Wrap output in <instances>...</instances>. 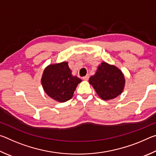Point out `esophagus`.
<instances>
[{
    "label": "esophagus",
    "mask_w": 156,
    "mask_h": 156,
    "mask_svg": "<svg viewBox=\"0 0 156 156\" xmlns=\"http://www.w3.org/2000/svg\"><path fill=\"white\" fill-rule=\"evenodd\" d=\"M89 75H87L84 76V77H83V80H89Z\"/></svg>",
    "instance_id": "esophagus-1"
}]
</instances>
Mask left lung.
Returning <instances> with one entry per match:
<instances>
[{
  "instance_id": "1",
  "label": "left lung",
  "mask_w": 156,
  "mask_h": 156,
  "mask_svg": "<svg viewBox=\"0 0 156 156\" xmlns=\"http://www.w3.org/2000/svg\"><path fill=\"white\" fill-rule=\"evenodd\" d=\"M97 94L102 100H109L122 94L125 85V78L120 69L115 65L102 62L96 73L89 79Z\"/></svg>"
}]
</instances>
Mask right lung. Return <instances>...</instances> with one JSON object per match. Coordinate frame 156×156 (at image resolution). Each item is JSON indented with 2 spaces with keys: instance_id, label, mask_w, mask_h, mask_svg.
<instances>
[{
  "instance_id": "add662e5",
  "label": "right lung",
  "mask_w": 156,
  "mask_h": 156,
  "mask_svg": "<svg viewBox=\"0 0 156 156\" xmlns=\"http://www.w3.org/2000/svg\"><path fill=\"white\" fill-rule=\"evenodd\" d=\"M81 82V79L72 75L67 62L48 65L44 69L41 78L44 92L59 102L72 98L78 84Z\"/></svg>"
}]
</instances>
